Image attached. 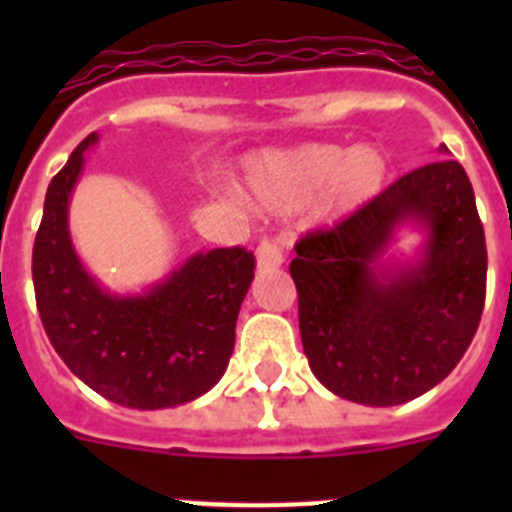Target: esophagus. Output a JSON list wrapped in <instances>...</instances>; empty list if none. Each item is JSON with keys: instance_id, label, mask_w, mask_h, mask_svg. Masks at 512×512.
Returning a JSON list of instances; mask_svg holds the SVG:
<instances>
[{"instance_id": "1", "label": "esophagus", "mask_w": 512, "mask_h": 512, "mask_svg": "<svg viewBox=\"0 0 512 512\" xmlns=\"http://www.w3.org/2000/svg\"><path fill=\"white\" fill-rule=\"evenodd\" d=\"M284 264V251L277 246V243H259L256 248V266L259 271H269V269H277V266Z\"/></svg>"}]
</instances>
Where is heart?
I'll return each mask as SVG.
<instances>
[{
  "mask_svg": "<svg viewBox=\"0 0 512 512\" xmlns=\"http://www.w3.org/2000/svg\"><path fill=\"white\" fill-rule=\"evenodd\" d=\"M390 164L379 148L354 151L336 143H307L287 153H271L251 166V200L259 210L287 212L305 207L320 194L325 217H348L382 192Z\"/></svg>",
  "mask_w": 512,
  "mask_h": 512,
  "instance_id": "b5f03b06",
  "label": "heart"
}]
</instances>
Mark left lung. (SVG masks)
Here are the masks:
<instances>
[{"mask_svg":"<svg viewBox=\"0 0 512 512\" xmlns=\"http://www.w3.org/2000/svg\"><path fill=\"white\" fill-rule=\"evenodd\" d=\"M410 219L429 233L424 256L382 265L394 228ZM295 251L302 348L312 374L343 400L372 408L415 400L449 377L477 333L487 246L459 161L438 158L400 176Z\"/></svg>","mask_w":512,"mask_h":512,"instance_id":"8db88e82","label":"left lung"}]
</instances>
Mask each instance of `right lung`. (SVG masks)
I'll return each instance as SVG.
<instances>
[{"label":"right lung","mask_w":512,"mask_h":512,"mask_svg":"<svg viewBox=\"0 0 512 512\" xmlns=\"http://www.w3.org/2000/svg\"><path fill=\"white\" fill-rule=\"evenodd\" d=\"M94 143L97 133L81 140L45 192L33 246L40 320L63 364L94 392L122 408H176L212 390L228 369L256 259L241 246L212 248L143 295L104 292L69 235L71 192Z\"/></svg>","instance_id":"obj_1"}]
</instances>
